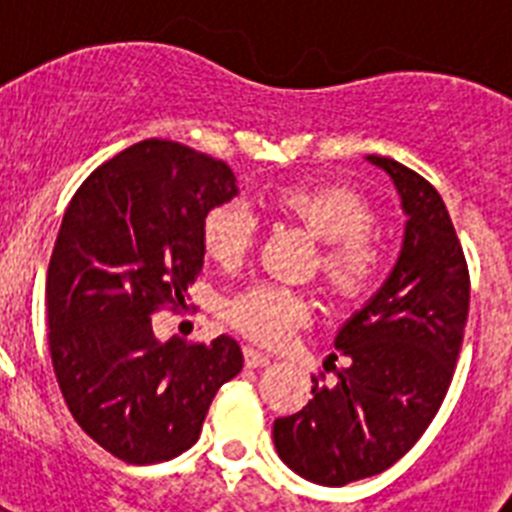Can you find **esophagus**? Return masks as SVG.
<instances>
[{
  "label": "esophagus",
  "mask_w": 512,
  "mask_h": 512,
  "mask_svg": "<svg viewBox=\"0 0 512 512\" xmlns=\"http://www.w3.org/2000/svg\"><path fill=\"white\" fill-rule=\"evenodd\" d=\"M243 356H246L248 369H259V366H266L271 361L269 354H264V351H259V348H253V346L243 348Z\"/></svg>",
  "instance_id": "esophagus-1"
}]
</instances>
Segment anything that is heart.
<instances>
[{
	"instance_id": "1",
	"label": "heart",
	"mask_w": 512,
	"mask_h": 512,
	"mask_svg": "<svg viewBox=\"0 0 512 512\" xmlns=\"http://www.w3.org/2000/svg\"><path fill=\"white\" fill-rule=\"evenodd\" d=\"M266 205L323 241L320 271L333 295L351 300L372 287L382 253L372 235L374 210L359 192L348 187H287L271 194ZM253 238L256 223L246 207L235 202L212 207L202 220V246L223 269L246 259ZM307 318L310 302L277 284H256L228 305L230 323L261 343H282Z\"/></svg>"
}]
</instances>
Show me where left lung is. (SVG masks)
Returning <instances> with one entry per match:
<instances>
[{
	"label": "left lung",
	"instance_id": "left-lung-1",
	"mask_svg": "<svg viewBox=\"0 0 512 512\" xmlns=\"http://www.w3.org/2000/svg\"><path fill=\"white\" fill-rule=\"evenodd\" d=\"M400 194V256L390 277L338 330L348 359L336 384L274 420L279 459L307 482L343 487L408 454L449 390L469 312V271L441 194L392 158L366 156Z\"/></svg>",
	"mask_w": 512,
	"mask_h": 512
}]
</instances>
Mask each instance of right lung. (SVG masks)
<instances>
[{
  "label": "right lung",
  "mask_w": 512,
  "mask_h": 512,
  "mask_svg": "<svg viewBox=\"0 0 512 512\" xmlns=\"http://www.w3.org/2000/svg\"><path fill=\"white\" fill-rule=\"evenodd\" d=\"M235 194L228 164L151 138L99 166L66 207L45 282L53 372L84 433L128 464L187 451L243 369L230 336L161 343L151 323L161 305H184L205 259L202 220Z\"/></svg>",
  "instance_id": "1"
}]
</instances>
